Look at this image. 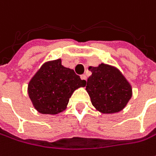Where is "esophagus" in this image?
<instances>
[{
  "label": "esophagus",
  "instance_id": "1",
  "mask_svg": "<svg viewBox=\"0 0 156 156\" xmlns=\"http://www.w3.org/2000/svg\"><path fill=\"white\" fill-rule=\"evenodd\" d=\"M80 78H81V79H82V80H86L87 77H86V75L83 74V75H81V76H80Z\"/></svg>",
  "mask_w": 156,
  "mask_h": 156
}]
</instances>
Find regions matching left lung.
I'll list each match as a JSON object with an SVG mask.
<instances>
[{
    "mask_svg": "<svg viewBox=\"0 0 156 156\" xmlns=\"http://www.w3.org/2000/svg\"><path fill=\"white\" fill-rule=\"evenodd\" d=\"M86 91L95 109L103 114L122 110L132 98V86L118 68L107 64L90 66Z\"/></svg>",
    "mask_w": 156,
    "mask_h": 156,
    "instance_id": "obj_1",
    "label": "left lung"
}]
</instances>
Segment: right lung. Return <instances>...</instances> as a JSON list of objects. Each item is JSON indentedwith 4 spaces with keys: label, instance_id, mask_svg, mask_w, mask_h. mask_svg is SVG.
I'll return each instance as SVG.
<instances>
[{
    "label": "right lung",
    "instance_id": "obj_1",
    "mask_svg": "<svg viewBox=\"0 0 156 156\" xmlns=\"http://www.w3.org/2000/svg\"><path fill=\"white\" fill-rule=\"evenodd\" d=\"M85 84V80L73 69L62 66L61 58H58L41 66L30 79L27 93L39 113L57 115L67 108L73 92Z\"/></svg>",
    "mask_w": 156,
    "mask_h": 156
}]
</instances>
